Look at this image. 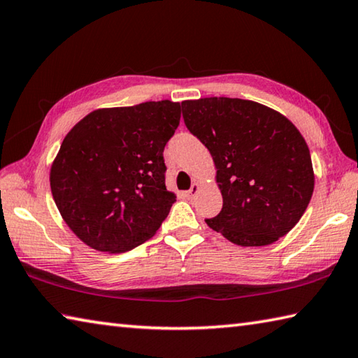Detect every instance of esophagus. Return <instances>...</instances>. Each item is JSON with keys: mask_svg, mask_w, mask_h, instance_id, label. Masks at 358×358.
Masks as SVG:
<instances>
[{"mask_svg": "<svg viewBox=\"0 0 358 358\" xmlns=\"http://www.w3.org/2000/svg\"><path fill=\"white\" fill-rule=\"evenodd\" d=\"M198 190H199V185L196 184V182H193V184H192V188H190V190L187 192V196H188V198H193L194 194L198 193Z\"/></svg>", "mask_w": 358, "mask_h": 358, "instance_id": "34e87169", "label": "esophagus"}]
</instances>
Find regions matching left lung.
Segmentation results:
<instances>
[{
  "instance_id": "8db88e82",
  "label": "left lung",
  "mask_w": 358,
  "mask_h": 358,
  "mask_svg": "<svg viewBox=\"0 0 358 358\" xmlns=\"http://www.w3.org/2000/svg\"><path fill=\"white\" fill-rule=\"evenodd\" d=\"M187 129L210 151L222 208L206 222L240 246H266L304 215L313 194L308 146L292 121L238 98L182 101Z\"/></svg>"
}]
</instances>
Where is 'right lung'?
<instances>
[{"label": "right lung", "instance_id": "obj_1", "mask_svg": "<svg viewBox=\"0 0 358 358\" xmlns=\"http://www.w3.org/2000/svg\"><path fill=\"white\" fill-rule=\"evenodd\" d=\"M179 121V103L148 101L92 112L66 134L51 192L85 245L126 252L157 232L176 202L165 185L164 150Z\"/></svg>", "mask_w": 358, "mask_h": 358}]
</instances>
